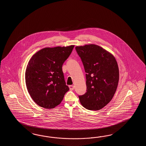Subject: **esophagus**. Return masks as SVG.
<instances>
[{
  "label": "esophagus",
  "instance_id": "obj_1",
  "mask_svg": "<svg viewBox=\"0 0 146 146\" xmlns=\"http://www.w3.org/2000/svg\"><path fill=\"white\" fill-rule=\"evenodd\" d=\"M69 89H70V90H73L74 89V86H72V85H71V86H69Z\"/></svg>",
  "mask_w": 146,
  "mask_h": 146
}]
</instances>
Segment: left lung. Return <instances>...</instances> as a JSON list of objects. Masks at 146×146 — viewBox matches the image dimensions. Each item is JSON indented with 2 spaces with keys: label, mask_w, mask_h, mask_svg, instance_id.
<instances>
[{
  "label": "left lung",
  "mask_w": 146,
  "mask_h": 146,
  "mask_svg": "<svg viewBox=\"0 0 146 146\" xmlns=\"http://www.w3.org/2000/svg\"><path fill=\"white\" fill-rule=\"evenodd\" d=\"M86 72L87 92L79 96L84 108L98 111L109 103L119 80L117 62L112 54L95 44L75 47Z\"/></svg>",
  "instance_id": "obj_1"
}]
</instances>
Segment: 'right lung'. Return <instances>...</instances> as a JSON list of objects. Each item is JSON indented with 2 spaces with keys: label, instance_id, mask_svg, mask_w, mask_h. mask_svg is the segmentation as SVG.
<instances>
[{
  "label": "right lung",
  "instance_id": "right-lung-1",
  "mask_svg": "<svg viewBox=\"0 0 146 146\" xmlns=\"http://www.w3.org/2000/svg\"><path fill=\"white\" fill-rule=\"evenodd\" d=\"M74 46L45 47L29 60L25 73V84L28 92L38 106L53 109L61 103L69 90L62 66Z\"/></svg>",
  "mask_w": 146,
  "mask_h": 146
}]
</instances>
